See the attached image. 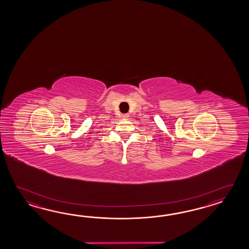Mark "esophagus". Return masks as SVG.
<instances>
[{
  "label": "esophagus",
  "instance_id": "1",
  "mask_svg": "<svg viewBox=\"0 0 249 249\" xmlns=\"http://www.w3.org/2000/svg\"><path fill=\"white\" fill-rule=\"evenodd\" d=\"M121 117H122V118H128L129 117V114H123Z\"/></svg>",
  "mask_w": 249,
  "mask_h": 249
}]
</instances>
